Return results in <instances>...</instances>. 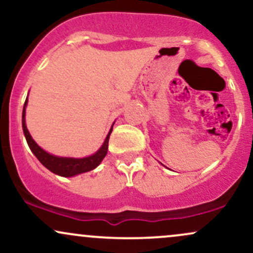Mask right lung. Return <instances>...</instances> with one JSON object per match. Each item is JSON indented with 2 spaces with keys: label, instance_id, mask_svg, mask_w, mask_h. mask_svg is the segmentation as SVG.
<instances>
[{
  "label": "right lung",
  "instance_id": "right-lung-1",
  "mask_svg": "<svg viewBox=\"0 0 253 253\" xmlns=\"http://www.w3.org/2000/svg\"><path fill=\"white\" fill-rule=\"evenodd\" d=\"M26 106H27V98H26L24 110H22V128H24L26 140H27V144L32 150V152H33L34 156L39 159L40 163H42L45 168H47V169L52 171L53 173L64 177H71L78 175V173L86 172V171H91L92 169H95V168L102 162L104 157H106L107 151H108L109 135L110 133H112L113 127L110 128L102 147H101L95 155L85 157V158H64V157H56L53 155H50V153H47L46 151H43L42 147L38 146V144L32 139L30 132H28L27 127H26Z\"/></svg>",
  "mask_w": 253,
  "mask_h": 253
}]
</instances>
